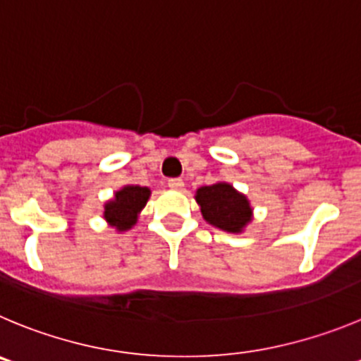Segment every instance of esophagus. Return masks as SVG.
I'll list each match as a JSON object with an SVG mask.
<instances>
[{"mask_svg": "<svg viewBox=\"0 0 361 361\" xmlns=\"http://www.w3.org/2000/svg\"><path fill=\"white\" fill-rule=\"evenodd\" d=\"M167 185L173 188V190H183V187H185L183 180H180V178H173V180H169Z\"/></svg>", "mask_w": 361, "mask_h": 361, "instance_id": "obj_1", "label": "esophagus"}]
</instances>
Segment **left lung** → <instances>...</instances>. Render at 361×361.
Here are the masks:
<instances>
[{"instance_id":"8db88e82","label":"left lung","mask_w":361,"mask_h":361,"mask_svg":"<svg viewBox=\"0 0 361 361\" xmlns=\"http://www.w3.org/2000/svg\"><path fill=\"white\" fill-rule=\"evenodd\" d=\"M194 200L200 204L203 219L223 232L243 233L253 219L250 200L228 181L200 187Z\"/></svg>"}]
</instances>
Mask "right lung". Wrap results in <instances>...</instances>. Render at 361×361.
Masks as SVG:
<instances>
[{
    "mask_svg": "<svg viewBox=\"0 0 361 361\" xmlns=\"http://www.w3.org/2000/svg\"><path fill=\"white\" fill-rule=\"evenodd\" d=\"M151 197V188L124 185L115 190L111 200L104 203V219L116 232H128L138 223V216Z\"/></svg>",
    "mask_w": 361,
    "mask_h": 361,
    "instance_id": "right-lung-1",
    "label": "right lung"
}]
</instances>
